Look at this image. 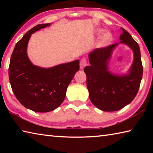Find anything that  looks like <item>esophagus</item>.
<instances>
[{
    "label": "esophagus",
    "mask_w": 153,
    "mask_h": 153,
    "mask_svg": "<svg viewBox=\"0 0 153 153\" xmlns=\"http://www.w3.org/2000/svg\"><path fill=\"white\" fill-rule=\"evenodd\" d=\"M86 64H87V61L86 59H82L81 61L79 62V67H80V69H84V68L86 66Z\"/></svg>",
    "instance_id": "esophagus-1"
}]
</instances>
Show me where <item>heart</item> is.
I'll return each mask as SVG.
<instances>
[{
    "mask_svg": "<svg viewBox=\"0 0 153 153\" xmlns=\"http://www.w3.org/2000/svg\"><path fill=\"white\" fill-rule=\"evenodd\" d=\"M102 32L103 30L102 29H97L96 30V33L99 35L100 33H102ZM113 36L112 33L109 32V31H107V32L102 33V35L100 36L99 40H98V45H99L100 46H101V47H104V46L109 45L113 41Z\"/></svg>",
    "mask_w": 153,
    "mask_h": 153,
    "instance_id": "heart-1",
    "label": "heart"
}]
</instances>
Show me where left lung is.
I'll return each mask as SVG.
<instances>
[{"label":"left lung","instance_id":"obj_1","mask_svg":"<svg viewBox=\"0 0 153 153\" xmlns=\"http://www.w3.org/2000/svg\"><path fill=\"white\" fill-rule=\"evenodd\" d=\"M119 43L97 48L88 55L90 65L84 68L90 99L93 105L104 111H116L129 105L138 93L143 73L140 47L131 36L123 28ZM123 43L134 53V60L126 74H113L108 63L116 46Z\"/></svg>","mask_w":153,"mask_h":153}]
</instances>
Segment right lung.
<instances>
[{"instance_id":"1","label":"right lung","mask_w":153,"mask_h":153,"mask_svg":"<svg viewBox=\"0 0 153 153\" xmlns=\"http://www.w3.org/2000/svg\"><path fill=\"white\" fill-rule=\"evenodd\" d=\"M51 24H38L28 31L16 44L10 60L9 77L13 92L21 104L35 112H49L59 107L79 69V60L49 68L35 65L30 60L27 47L31 36Z\"/></svg>"}]
</instances>
